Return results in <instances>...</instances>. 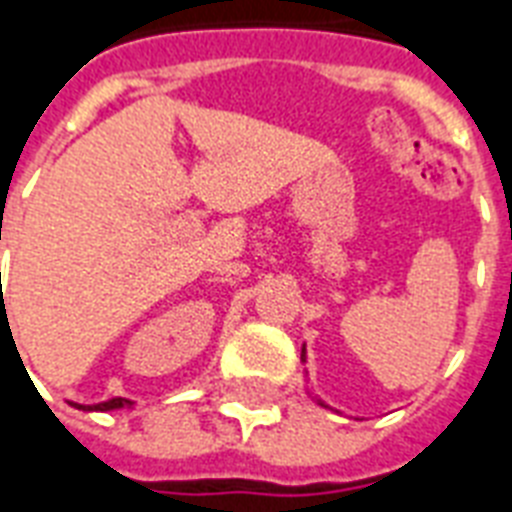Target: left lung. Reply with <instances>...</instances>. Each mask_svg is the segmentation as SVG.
Segmentation results:
<instances>
[{
    "label": "left lung",
    "instance_id": "left-lung-1",
    "mask_svg": "<svg viewBox=\"0 0 512 512\" xmlns=\"http://www.w3.org/2000/svg\"><path fill=\"white\" fill-rule=\"evenodd\" d=\"M300 360L306 362V346H303V354H300ZM319 405H325V403H319Z\"/></svg>",
    "mask_w": 512,
    "mask_h": 512
}]
</instances>
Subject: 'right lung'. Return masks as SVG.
I'll use <instances>...</instances> for the list:
<instances>
[{"label": "right lung", "mask_w": 512, "mask_h": 512, "mask_svg": "<svg viewBox=\"0 0 512 512\" xmlns=\"http://www.w3.org/2000/svg\"><path fill=\"white\" fill-rule=\"evenodd\" d=\"M131 405V400H123V397H112L107 403H99V405H74V408H80V411H115V408H126Z\"/></svg>", "instance_id": "obj_1"}]
</instances>
